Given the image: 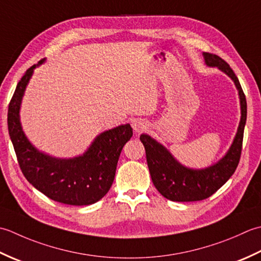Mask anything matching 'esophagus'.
Listing matches in <instances>:
<instances>
[{"label":"esophagus","instance_id":"1","mask_svg":"<svg viewBox=\"0 0 261 261\" xmlns=\"http://www.w3.org/2000/svg\"><path fill=\"white\" fill-rule=\"evenodd\" d=\"M132 126L135 133H142L143 130L146 129V123L143 119H134V121L132 123Z\"/></svg>","mask_w":261,"mask_h":261}]
</instances>
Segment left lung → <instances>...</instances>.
I'll return each mask as SVG.
<instances>
[{
  "mask_svg": "<svg viewBox=\"0 0 261 261\" xmlns=\"http://www.w3.org/2000/svg\"><path fill=\"white\" fill-rule=\"evenodd\" d=\"M207 66L217 67L232 79L239 91L241 119L232 145L219 162L205 169H190L179 163L166 147L147 134L140 140L145 147L147 167L153 185L163 197L172 201H197L208 198L234 173L240 161L243 132L247 120V100L241 84L230 65L220 56L204 53Z\"/></svg>",
  "mask_w": 261,
  "mask_h": 261,
  "instance_id": "8db88e82",
  "label": "left lung"
}]
</instances>
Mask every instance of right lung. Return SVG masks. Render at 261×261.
<instances>
[{
    "instance_id": "1",
    "label": "right lung",
    "mask_w": 261,
    "mask_h": 261,
    "mask_svg": "<svg viewBox=\"0 0 261 261\" xmlns=\"http://www.w3.org/2000/svg\"><path fill=\"white\" fill-rule=\"evenodd\" d=\"M44 62L27 70L9 105V134L20 169L36 189L53 200L75 206L94 204L113 185L120 152L133 129L126 124L101 133L82 155L72 159H58L37 150L21 127L20 106L34 70Z\"/></svg>"
}]
</instances>
